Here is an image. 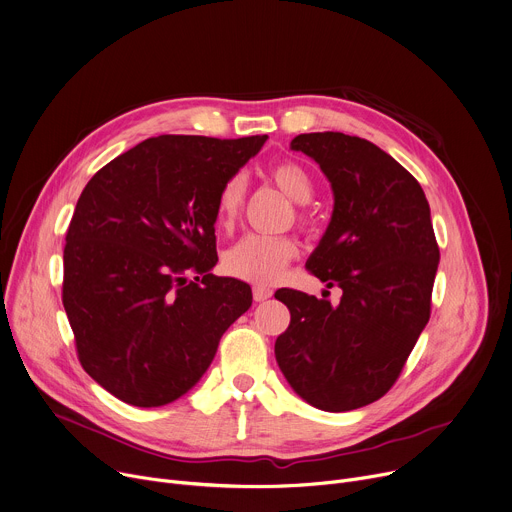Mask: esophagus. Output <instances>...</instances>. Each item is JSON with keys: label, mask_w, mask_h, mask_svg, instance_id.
<instances>
[{"label": "esophagus", "mask_w": 512, "mask_h": 512, "mask_svg": "<svg viewBox=\"0 0 512 512\" xmlns=\"http://www.w3.org/2000/svg\"><path fill=\"white\" fill-rule=\"evenodd\" d=\"M271 290L269 288H265V286H253V298H255V302H263V300H267V298H271Z\"/></svg>", "instance_id": "obj_1"}]
</instances>
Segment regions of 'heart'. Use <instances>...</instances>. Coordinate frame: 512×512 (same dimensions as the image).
<instances>
[{"mask_svg": "<svg viewBox=\"0 0 512 512\" xmlns=\"http://www.w3.org/2000/svg\"><path fill=\"white\" fill-rule=\"evenodd\" d=\"M275 181L292 202L308 204L314 196V181L310 173L296 161H280L269 169ZM247 194V181L241 173L230 175L220 188L216 200L218 224L230 226L237 220ZM304 220V214H298ZM298 255V245L290 237L273 235H245L237 245H232L224 257V267L230 275L253 284H273L288 263Z\"/></svg>", "mask_w": 512, "mask_h": 512, "instance_id": "heart-1", "label": "heart"}]
</instances>
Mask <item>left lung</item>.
Returning a JSON list of instances; mask_svg holds the SVG:
<instances>
[{
    "instance_id": "obj_1",
    "label": "left lung",
    "mask_w": 512,
    "mask_h": 512,
    "mask_svg": "<svg viewBox=\"0 0 512 512\" xmlns=\"http://www.w3.org/2000/svg\"><path fill=\"white\" fill-rule=\"evenodd\" d=\"M312 157L333 188V216L306 269L329 300L282 288L290 327L275 359L308 404L345 412L382 398L431 316L439 265L425 192L396 159L343 132L298 134L292 145Z\"/></svg>"
}]
</instances>
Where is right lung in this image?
Returning <instances> with one entry per match:
<instances>
[{"mask_svg":"<svg viewBox=\"0 0 512 512\" xmlns=\"http://www.w3.org/2000/svg\"><path fill=\"white\" fill-rule=\"evenodd\" d=\"M265 141L163 134L87 181L65 237L63 306L83 369L118 400L153 408L192 390L249 310V284L210 273L216 200Z\"/></svg>","mask_w":512,"mask_h":512,"instance_id":"obj_1","label":"right lung"}]
</instances>
